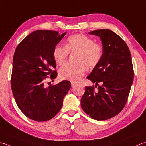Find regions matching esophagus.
<instances>
[{"label":"esophagus","instance_id":"obj_1","mask_svg":"<svg viewBox=\"0 0 146 146\" xmlns=\"http://www.w3.org/2000/svg\"><path fill=\"white\" fill-rule=\"evenodd\" d=\"M71 87H75V85H76V83L73 82H71Z\"/></svg>","mask_w":146,"mask_h":146}]
</instances>
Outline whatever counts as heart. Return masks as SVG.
I'll list each match as a JSON object with an SVG mask.
<instances>
[{"label": "heart", "instance_id": "heart-1", "mask_svg": "<svg viewBox=\"0 0 146 146\" xmlns=\"http://www.w3.org/2000/svg\"><path fill=\"white\" fill-rule=\"evenodd\" d=\"M70 52H76L74 62H67L61 67L59 76L62 79L78 82L84 75L86 67L92 68L98 65L103 57L104 48L99 43L83 33L68 37L66 44L57 45L53 50V58L57 64H61L67 59Z\"/></svg>", "mask_w": 146, "mask_h": 146}]
</instances>
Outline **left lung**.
Wrapping results in <instances>:
<instances>
[{
  "label": "left lung",
  "mask_w": 146,
  "mask_h": 146,
  "mask_svg": "<svg viewBox=\"0 0 146 146\" xmlns=\"http://www.w3.org/2000/svg\"><path fill=\"white\" fill-rule=\"evenodd\" d=\"M89 33L101 38L104 54L87 77L96 83L98 90L94 85L85 87L81 106L92 119L106 120L118 115L127 103L133 80L132 58L126 43L113 31L96 30Z\"/></svg>",
  "instance_id": "obj_1"
}]
</instances>
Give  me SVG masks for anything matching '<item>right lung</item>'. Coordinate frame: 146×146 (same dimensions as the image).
I'll use <instances>...</instances> for the list:
<instances>
[{
    "mask_svg": "<svg viewBox=\"0 0 146 146\" xmlns=\"http://www.w3.org/2000/svg\"><path fill=\"white\" fill-rule=\"evenodd\" d=\"M66 33L36 30L18 45L13 56L11 85L14 99L24 115L36 121L54 118L62 106L71 87L69 81L45 85L47 78L57 76L53 50ZM49 85V84H48Z\"/></svg>",
    "mask_w": 146,
    "mask_h": 146,
    "instance_id": "add662e5",
    "label": "right lung"
}]
</instances>
